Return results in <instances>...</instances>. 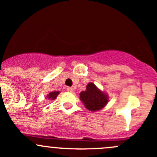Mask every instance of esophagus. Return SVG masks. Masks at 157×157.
I'll return each instance as SVG.
<instances>
[{
	"label": "esophagus",
	"instance_id": "obj_1",
	"mask_svg": "<svg viewBox=\"0 0 157 157\" xmlns=\"http://www.w3.org/2000/svg\"><path fill=\"white\" fill-rule=\"evenodd\" d=\"M67 89L68 91H69V92H73L74 91V89L72 88H71V87H68Z\"/></svg>",
	"mask_w": 157,
	"mask_h": 157
}]
</instances>
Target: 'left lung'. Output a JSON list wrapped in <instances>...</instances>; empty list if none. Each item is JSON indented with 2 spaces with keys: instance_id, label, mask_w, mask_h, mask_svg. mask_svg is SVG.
Instances as JSON below:
<instances>
[{
  "instance_id": "left-lung-1",
  "label": "left lung",
  "mask_w": 157,
  "mask_h": 157,
  "mask_svg": "<svg viewBox=\"0 0 157 157\" xmlns=\"http://www.w3.org/2000/svg\"><path fill=\"white\" fill-rule=\"evenodd\" d=\"M80 99L85 108L90 111H97L104 107L108 103V96L98 89L96 85L90 82L86 87V90L80 93Z\"/></svg>"
}]
</instances>
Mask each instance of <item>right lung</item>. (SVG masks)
Returning a JSON list of instances; mask_svg holds the SVG:
<instances>
[{
    "label": "right lung",
    "instance_id": "1",
    "mask_svg": "<svg viewBox=\"0 0 157 157\" xmlns=\"http://www.w3.org/2000/svg\"><path fill=\"white\" fill-rule=\"evenodd\" d=\"M59 91H54V92H51L49 93V94L48 95V99H51V100H54L55 98L57 97V95L59 94Z\"/></svg>",
    "mask_w": 157,
    "mask_h": 157
}]
</instances>
